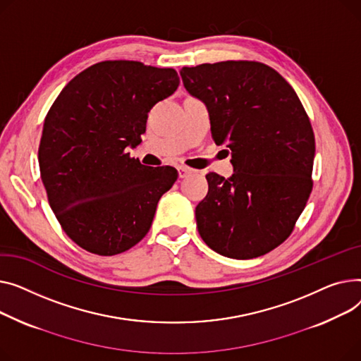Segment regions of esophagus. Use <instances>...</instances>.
Returning a JSON list of instances; mask_svg holds the SVG:
<instances>
[{
  "label": "esophagus",
  "mask_w": 361,
  "mask_h": 361,
  "mask_svg": "<svg viewBox=\"0 0 361 361\" xmlns=\"http://www.w3.org/2000/svg\"><path fill=\"white\" fill-rule=\"evenodd\" d=\"M178 173H179V178L183 179V178H186V176H189L190 173H192V169H189L186 166H179L178 167Z\"/></svg>",
  "instance_id": "esophagus-1"
}]
</instances>
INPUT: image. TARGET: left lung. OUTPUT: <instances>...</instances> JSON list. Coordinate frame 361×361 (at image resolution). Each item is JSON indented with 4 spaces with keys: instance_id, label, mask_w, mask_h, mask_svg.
<instances>
[{
    "instance_id": "left-lung-1",
    "label": "left lung",
    "mask_w": 361,
    "mask_h": 361,
    "mask_svg": "<svg viewBox=\"0 0 361 361\" xmlns=\"http://www.w3.org/2000/svg\"><path fill=\"white\" fill-rule=\"evenodd\" d=\"M186 92L208 109L216 144L231 156L230 178L208 173L197 205L200 236L217 253L252 259L281 245L312 190L314 135L302 102L271 67L224 61L183 67Z\"/></svg>"
}]
</instances>
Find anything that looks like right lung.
Listing matches in <instances>:
<instances>
[{
  "label": "right lung",
  "instance_id": "right-lung-1",
  "mask_svg": "<svg viewBox=\"0 0 361 361\" xmlns=\"http://www.w3.org/2000/svg\"><path fill=\"white\" fill-rule=\"evenodd\" d=\"M179 86L173 68L103 61L62 89L44 122L39 167L55 217L78 246L112 257L152 227L157 202L178 179L172 166H144L147 115Z\"/></svg>",
  "mask_w": 361,
  "mask_h": 361
}]
</instances>
